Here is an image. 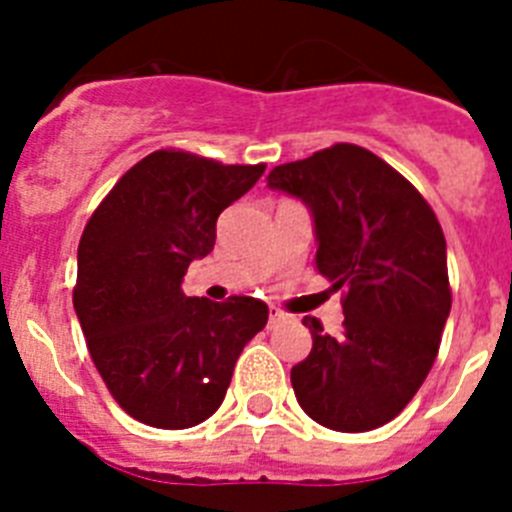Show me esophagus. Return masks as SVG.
I'll return each mask as SVG.
<instances>
[{
  "label": "esophagus",
  "instance_id": "obj_1",
  "mask_svg": "<svg viewBox=\"0 0 512 512\" xmlns=\"http://www.w3.org/2000/svg\"><path fill=\"white\" fill-rule=\"evenodd\" d=\"M284 320H287V312H282L279 307H271L269 312V328H277V325H282Z\"/></svg>",
  "mask_w": 512,
  "mask_h": 512
}]
</instances>
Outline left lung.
<instances>
[{
	"label": "left lung",
	"instance_id": "8db88e82",
	"mask_svg": "<svg viewBox=\"0 0 512 512\" xmlns=\"http://www.w3.org/2000/svg\"><path fill=\"white\" fill-rule=\"evenodd\" d=\"M266 187L310 210L315 266L343 292L341 336L302 320L312 351L289 374L297 402L330 431H374L413 400L441 346L451 312L441 225L405 176L351 143L271 169Z\"/></svg>",
	"mask_w": 512,
	"mask_h": 512
}]
</instances>
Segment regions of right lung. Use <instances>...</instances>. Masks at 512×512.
I'll list each match as a JSON object with an SVG mask.
<instances>
[{"mask_svg": "<svg viewBox=\"0 0 512 512\" xmlns=\"http://www.w3.org/2000/svg\"><path fill=\"white\" fill-rule=\"evenodd\" d=\"M264 169L156 151L122 176L84 228L76 318L107 390L140 423L182 431L210 418L243 346L269 320L256 297L212 302L182 289L189 264L215 246L220 212Z\"/></svg>", "mask_w": 512, "mask_h": 512, "instance_id": "obj_1", "label": "right lung"}]
</instances>
